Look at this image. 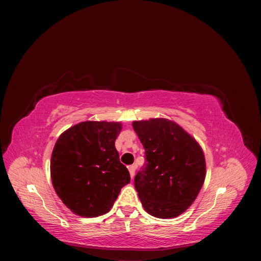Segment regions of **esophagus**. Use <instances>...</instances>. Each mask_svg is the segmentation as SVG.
<instances>
[{
	"label": "esophagus",
	"mask_w": 261,
	"mask_h": 261,
	"mask_svg": "<svg viewBox=\"0 0 261 261\" xmlns=\"http://www.w3.org/2000/svg\"><path fill=\"white\" fill-rule=\"evenodd\" d=\"M135 170H136L135 165H129V167H128V171H129V174H130L132 178L134 177V175H135Z\"/></svg>",
	"instance_id": "esophagus-1"
}]
</instances>
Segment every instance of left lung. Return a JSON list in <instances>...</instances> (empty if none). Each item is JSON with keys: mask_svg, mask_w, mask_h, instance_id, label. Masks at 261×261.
I'll return each instance as SVG.
<instances>
[{"mask_svg": "<svg viewBox=\"0 0 261 261\" xmlns=\"http://www.w3.org/2000/svg\"><path fill=\"white\" fill-rule=\"evenodd\" d=\"M133 128L146 151V165L135 176L144 209L155 218L173 219L198 196L206 177L199 143L177 123L158 117L134 121Z\"/></svg>", "mask_w": 261, "mask_h": 261, "instance_id": "obj_1", "label": "left lung"}]
</instances>
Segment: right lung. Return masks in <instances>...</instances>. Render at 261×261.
I'll return each instance as SVG.
<instances>
[{
	"label": "right lung",
	"instance_id": "1",
	"mask_svg": "<svg viewBox=\"0 0 261 261\" xmlns=\"http://www.w3.org/2000/svg\"><path fill=\"white\" fill-rule=\"evenodd\" d=\"M121 122L86 121L63 132L51 155V179L60 199L75 215L94 218L113 207L130 181L115 140Z\"/></svg>",
	"mask_w": 261,
	"mask_h": 261
}]
</instances>
